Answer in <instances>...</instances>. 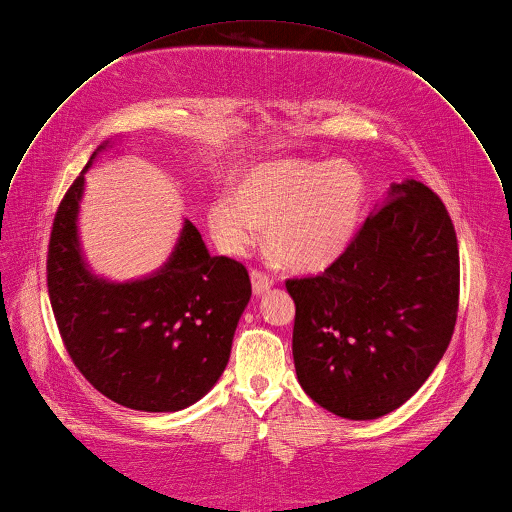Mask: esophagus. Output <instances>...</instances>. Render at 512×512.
Wrapping results in <instances>:
<instances>
[{
	"label": "esophagus",
	"mask_w": 512,
	"mask_h": 512,
	"mask_svg": "<svg viewBox=\"0 0 512 512\" xmlns=\"http://www.w3.org/2000/svg\"><path fill=\"white\" fill-rule=\"evenodd\" d=\"M250 280H252V292H254V296H262L264 292H268V290L274 286L272 278L266 276V274L260 272V270H252V272H250Z\"/></svg>",
	"instance_id": "34e87169"
}]
</instances>
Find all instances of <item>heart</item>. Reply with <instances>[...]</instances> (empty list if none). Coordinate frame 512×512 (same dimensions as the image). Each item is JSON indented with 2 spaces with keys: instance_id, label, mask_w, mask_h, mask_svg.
Wrapping results in <instances>:
<instances>
[{
  "instance_id": "b5f03b06",
  "label": "heart",
  "mask_w": 512,
  "mask_h": 512,
  "mask_svg": "<svg viewBox=\"0 0 512 512\" xmlns=\"http://www.w3.org/2000/svg\"><path fill=\"white\" fill-rule=\"evenodd\" d=\"M366 184L344 160L276 158L248 168L208 206V226L228 254L252 248L266 228V246L292 272L314 274L348 248L360 222Z\"/></svg>"
}]
</instances>
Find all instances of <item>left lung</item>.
I'll return each instance as SVG.
<instances>
[{"instance_id":"8db88e82","label":"left lung","mask_w":512,"mask_h":512,"mask_svg":"<svg viewBox=\"0 0 512 512\" xmlns=\"http://www.w3.org/2000/svg\"><path fill=\"white\" fill-rule=\"evenodd\" d=\"M458 286L456 232L442 200L416 180L392 184L332 266L286 280L300 386L342 418L396 410L446 352Z\"/></svg>"}]
</instances>
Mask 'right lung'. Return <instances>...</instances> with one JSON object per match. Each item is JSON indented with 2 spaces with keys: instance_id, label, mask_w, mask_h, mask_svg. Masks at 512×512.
Wrapping results in <instances>:
<instances>
[{
  "instance_id": "add662e5",
  "label": "right lung",
  "mask_w": 512,
  "mask_h": 512,
  "mask_svg": "<svg viewBox=\"0 0 512 512\" xmlns=\"http://www.w3.org/2000/svg\"><path fill=\"white\" fill-rule=\"evenodd\" d=\"M54 218L48 292L78 370L110 400L144 412H176L198 402L222 376L238 320L252 296L248 270L210 256L184 220L168 262L154 274L110 282L88 268L78 236L84 174Z\"/></svg>"
}]
</instances>
